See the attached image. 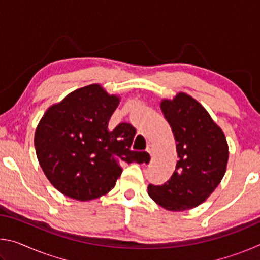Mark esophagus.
<instances>
[{
	"instance_id": "34e87169",
	"label": "esophagus",
	"mask_w": 260,
	"mask_h": 260,
	"mask_svg": "<svg viewBox=\"0 0 260 260\" xmlns=\"http://www.w3.org/2000/svg\"><path fill=\"white\" fill-rule=\"evenodd\" d=\"M147 152H148L150 156L153 155V147L151 146V144H148V146H147Z\"/></svg>"
}]
</instances>
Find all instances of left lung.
Returning <instances> with one entry per match:
<instances>
[{"mask_svg":"<svg viewBox=\"0 0 260 260\" xmlns=\"http://www.w3.org/2000/svg\"><path fill=\"white\" fill-rule=\"evenodd\" d=\"M160 109L179 159L171 178L160 186L149 184L148 193L161 208L179 212L199 206L213 192L225 175L230 152L222 129L191 96L179 93L162 100Z\"/></svg>","mask_w":260,"mask_h":260,"instance_id":"left-lung-1","label":"left lung"}]
</instances>
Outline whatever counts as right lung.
I'll list each match as a JSON object with an SVG mask.
<instances>
[{"instance_id": "obj_1", "label": "right lung", "mask_w": 260, "mask_h": 260, "mask_svg": "<svg viewBox=\"0 0 260 260\" xmlns=\"http://www.w3.org/2000/svg\"><path fill=\"white\" fill-rule=\"evenodd\" d=\"M120 99L98 83L70 93L51 105L35 131L34 146L46 177L63 195L90 201L108 193L120 177L121 162H149L146 151H133L135 128L109 120Z\"/></svg>"}]
</instances>
